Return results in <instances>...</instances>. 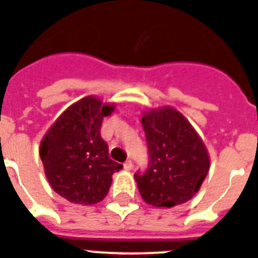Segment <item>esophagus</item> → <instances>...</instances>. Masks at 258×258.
I'll return each instance as SVG.
<instances>
[{"instance_id": "1", "label": "esophagus", "mask_w": 258, "mask_h": 258, "mask_svg": "<svg viewBox=\"0 0 258 258\" xmlns=\"http://www.w3.org/2000/svg\"><path fill=\"white\" fill-rule=\"evenodd\" d=\"M132 168H133L132 161H126V162L123 163V169H125V170H132Z\"/></svg>"}]
</instances>
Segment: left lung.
I'll return each mask as SVG.
<instances>
[{
  "label": "left lung",
  "mask_w": 258,
  "mask_h": 258,
  "mask_svg": "<svg viewBox=\"0 0 258 258\" xmlns=\"http://www.w3.org/2000/svg\"><path fill=\"white\" fill-rule=\"evenodd\" d=\"M148 168L135 173L144 202L155 208L185 204L198 192L210 168L208 150L185 116L173 107L143 114Z\"/></svg>",
  "instance_id": "left-lung-1"
}]
</instances>
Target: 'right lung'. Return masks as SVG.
Here are the masks:
<instances>
[{"label": "right lung", "mask_w": 258, "mask_h": 258, "mask_svg": "<svg viewBox=\"0 0 258 258\" xmlns=\"http://www.w3.org/2000/svg\"><path fill=\"white\" fill-rule=\"evenodd\" d=\"M114 106L88 96L70 106L41 142L39 157L54 192L73 204L95 205L106 198L121 163L110 159L101 139L103 118Z\"/></svg>", "instance_id": "1"}]
</instances>
